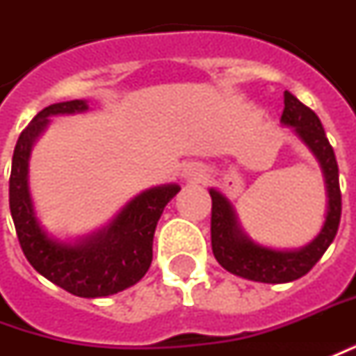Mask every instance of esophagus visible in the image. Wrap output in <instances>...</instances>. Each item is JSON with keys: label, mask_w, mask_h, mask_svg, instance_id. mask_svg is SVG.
<instances>
[{"label": "esophagus", "mask_w": 356, "mask_h": 356, "mask_svg": "<svg viewBox=\"0 0 356 356\" xmlns=\"http://www.w3.org/2000/svg\"><path fill=\"white\" fill-rule=\"evenodd\" d=\"M183 175L186 179H191V181H202L206 177V173H204L202 168H198V165H186L185 171H183Z\"/></svg>", "instance_id": "1"}]
</instances>
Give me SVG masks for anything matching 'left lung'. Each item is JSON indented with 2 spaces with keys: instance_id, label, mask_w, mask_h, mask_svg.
Returning <instances> with one entry per match:
<instances>
[{
  "instance_id": "obj_1",
  "label": "left lung",
  "mask_w": 356,
  "mask_h": 356,
  "mask_svg": "<svg viewBox=\"0 0 356 356\" xmlns=\"http://www.w3.org/2000/svg\"><path fill=\"white\" fill-rule=\"evenodd\" d=\"M282 123L291 127L295 135L307 144L322 168L327 193L325 221L316 237L307 247L297 250H275L258 245L241 229L233 204L220 191L210 188L212 196V250L216 260L227 272L250 282L287 283L302 277L312 270L335 238L341 220V191L339 170L332 144L324 133L318 115L291 92L283 94Z\"/></svg>"
}]
</instances>
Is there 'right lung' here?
Returning a JSON list of instances; mask_svg holds the SVG:
<instances>
[{
    "instance_id": "add662e5",
    "label": "right lung",
    "mask_w": 356,
    "mask_h": 356,
    "mask_svg": "<svg viewBox=\"0 0 356 356\" xmlns=\"http://www.w3.org/2000/svg\"><path fill=\"white\" fill-rule=\"evenodd\" d=\"M86 109L88 104L84 100L51 104L22 131L13 152L9 208L22 252L32 268L76 297L96 299L119 293L143 280L152 264L158 220L181 186L161 185L144 191L127 202L106 227L74 243L49 237L36 218L29 188L32 146L49 125V118L83 113Z\"/></svg>"
}]
</instances>
